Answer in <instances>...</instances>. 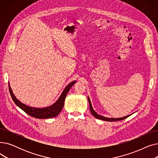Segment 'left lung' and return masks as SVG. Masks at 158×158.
<instances>
[{
	"label": "left lung",
	"mask_w": 158,
	"mask_h": 158,
	"mask_svg": "<svg viewBox=\"0 0 158 158\" xmlns=\"http://www.w3.org/2000/svg\"><path fill=\"white\" fill-rule=\"evenodd\" d=\"M88 102H89V109H90V111H91V113H92L94 117L97 118V119H100V120H105V121H107V122H113V121H119V120H124L125 118H127L128 117H129L130 115H128V116H126V117H122V118H106V117H102V116L101 115H99L93 109L92 107V104H91V101L89 100V97H88Z\"/></svg>",
	"instance_id": "1"
}]
</instances>
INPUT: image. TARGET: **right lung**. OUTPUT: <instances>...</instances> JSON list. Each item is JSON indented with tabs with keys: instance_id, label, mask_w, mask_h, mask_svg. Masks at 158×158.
Here are the masks:
<instances>
[{
	"instance_id": "add662e5",
	"label": "right lung",
	"mask_w": 158,
	"mask_h": 158,
	"mask_svg": "<svg viewBox=\"0 0 158 158\" xmlns=\"http://www.w3.org/2000/svg\"><path fill=\"white\" fill-rule=\"evenodd\" d=\"M76 81L70 82V83L64 88L61 96L60 97L59 99H58V100L53 105L49 107H45V108H35V107H31L23 104V103L20 102L14 95L10 86H9V89H10V95L11 96V98L13 100L14 102L24 112H26L29 115L31 116V117L36 118H40V119L51 118L56 117V116L61 112L64 106V102L66 96L67 95L69 91L70 90L71 87L76 83ZM9 86H10V84H9Z\"/></svg>"
}]
</instances>
